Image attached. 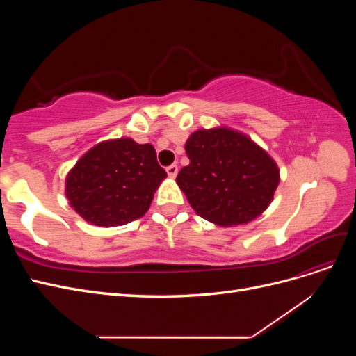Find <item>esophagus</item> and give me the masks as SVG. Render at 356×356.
I'll use <instances>...</instances> for the list:
<instances>
[{"mask_svg": "<svg viewBox=\"0 0 356 356\" xmlns=\"http://www.w3.org/2000/svg\"><path fill=\"white\" fill-rule=\"evenodd\" d=\"M166 172H168V175L170 178H175L177 174H178V166L177 165H170V166L166 168Z\"/></svg>", "mask_w": 356, "mask_h": 356, "instance_id": "obj_1", "label": "esophagus"}]
</instances>
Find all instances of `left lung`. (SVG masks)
<instances>
[{"mask_svg": "<svg viewBox=\"0 0 356 356\" xmlns=\"http://www.w3.org/2000/svg\"><path fill=\"white\" fill-rule=\"evenodd\" d=\"M190 165L177 177L199 217L221 227L246 224L267 209L279 168L264 149L230 127L200 129L186 143Z\"/></svg>", "mask_w": 356, "mask_h": 356, "instance_id": "1", "label": "left lung"}]
</instances>
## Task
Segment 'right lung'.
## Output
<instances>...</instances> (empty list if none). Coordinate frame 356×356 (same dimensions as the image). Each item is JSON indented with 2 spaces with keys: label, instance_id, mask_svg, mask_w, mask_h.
Listing matches in <instances>:
<instances>
[{
  "label": "right lung",
  "instance_id": "right-lung-1",
  "mask_svg": "<svg viewBox=\"0 0 356 356\" xmlns=\"http://www.w3.org/2000/svg\"><path fill=\"white\" fill-rule=\"evenodd\" d=\"M165 178L152 144L110 139L90 148L68 172L65 195L88 222L115 227L141 218Z\"/></svg>",
  "mask_w": 356,
  "mask_h": 356
}]
</instances>
